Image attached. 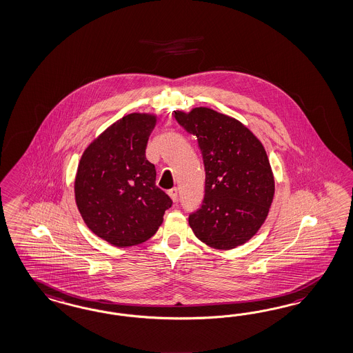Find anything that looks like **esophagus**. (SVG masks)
Here are the masks:
<instances>
[{"mask_svg": "<svg viewBox=\"0 0 353 353\" xmlns=\"http://www.w3.org/2000/svg\"><path fill=\"white\" fill-rule=\"evenodd\" d=\"M168 194L170 196L172 201H178V188H172L168 192Z\"/></svg>", "mask_w": 353, "mask_h": 353, "instance_id": "34e87169", "label": "esophagus"}]
</instances>
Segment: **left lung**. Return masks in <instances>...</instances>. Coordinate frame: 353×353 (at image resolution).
Returning a JSON list of instances; mask_svg holds the SVG:
<instances>
[{
    "mask_svg": "<svg viewBox=\"0 0 353 353\" xmlns=\"http://www.w3.org/2000/svg\"><path fill=\"white\" fill-rule=\"evenodd\" d=\"M174 117L196 135L205 166V197L188 218L192 231L219 250L249 241L262 227L274 196L262 143L239 120L212 108L174 111Z\"/></svg>",
    "mask_w": 353,
    "mask_h": 353,
    "instance_id": "1",
    "label": "left lung"
}]
</instances>
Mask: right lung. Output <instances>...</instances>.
<instances>
[{
  "instance_id": "add662e5",
  "label": "right lung",
  "mask_w": 353,
  "mask_h": 353,
  "mask_svg": "<svg viewBox=\"0 0 353 353\" xmlns=\"http://www.w3.org/2000/svg\"><path fill=\"white\" fill-rule=\"evenodd\" d=\"M157 116L130 113L91 141L74 179V199L92 233L117 248L147 241L172 199L156 185L145 148Z\"/></svg>"
}]
</instances>
